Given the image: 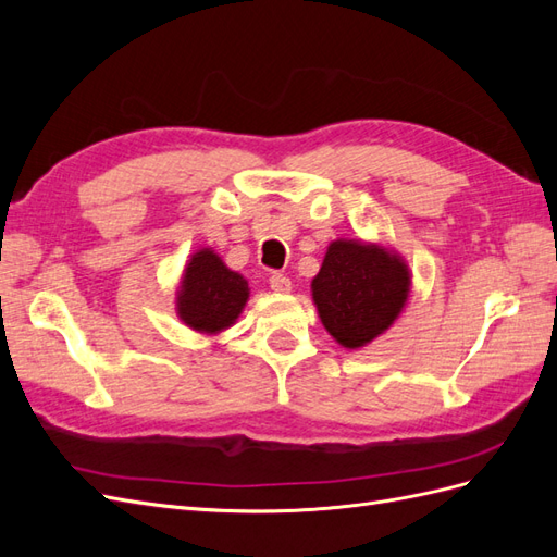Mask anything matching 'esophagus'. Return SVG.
Returning <instances> with one entry per match:
<instances>
[{"label": "esophagus", "mask_w": 557, "mask_h": 557, "mask_svg": "<svg viewBox=\"0 0 557 557\" xmlns=\"http://www.w3.org/2000/svg\"><path fill=\"white\" fill-rule=\"evenodd\" d=\"M269 285H272V290L278 293V295H285V293L293 290L290 278L285 276V274H278V272H274L272 276H269Z\"/></svg>", "instance_id": "obj_1"}]
</instances>
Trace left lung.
I'll use <instances>...</instances> for the list:
<instances>
[{
	"mask_svg": "<svg viewBox=\"0 0 557 557\" xmlns=\"http://www.w3.org/2000/svg\"><path fill=\"white\" fill-rule=\"evenodd\" d=\"M311 293L325 330L344 348L374 342L407 305L409 264L379 244L336 239L327 246Z\"/></svg>",
	"mask_w": 557,
	"mask_h": 557,
	"instance_id": "1",
	"label": "left lung"
}]
</instances>
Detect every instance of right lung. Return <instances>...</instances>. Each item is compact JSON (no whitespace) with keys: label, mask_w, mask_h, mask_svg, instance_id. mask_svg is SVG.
I'll return each instance as SVG.
<instances>
[{"label":"right lung","mask_w":557,"mask_h":557,"mask_svg":"<svg viewBox=\"0 0 557 557\" xmlns=\"http://www.w3.org/2000/svg\"><path fill=\"white\" fill-rule=\"evenodd\" d=\"M248 281L227 269L211 248H199L185 264L176 293V313L201 334H218L234 325L248 301Z\"/></svg>","instance_id":"obj_1"}]
</instances>
